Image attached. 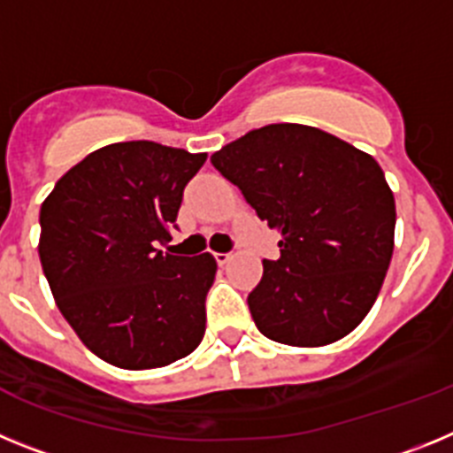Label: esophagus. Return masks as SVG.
I'll list each match as a JSON object with an SVG mask.
<instances>
[{
	"label": "esophagus",
	"mask_w": 453,
	"mask_h": 453,
	"mask_svg": "<svg viewBox=\"0 0 453 453\" xmlns=\"http://www.w3.org/2000/svg\"><path fill=\"white\" fill-rule=\"evenodd\" d=\"M231 258H234V256H231V254H219V251H218V254H215V261H218V265H226V263H229Z\"/></svg>",
	"instance_id": "1"
}]
</instances>
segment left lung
<instances>
[{
  "instance_id": "obj_1",
  "label": "left lung",
  "mask_w": 453,
  "mask_h": 453,
  "mask_svg": "<svg viewBox=\"0 0 453 453\" xmlns=\"http://www.w3.org/2000/svg\"><path fill=\"white\" fill-rule=\"evenodd\" d=\"M215 170L279 231L250 292L265 338L322 347L363 322L395 250V197L365 151L306 124H267L211 156Z\"/></svg>"
}]
</instances>
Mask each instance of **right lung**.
I'll return each mask as SVG.
<instances>
[{
  "label": "right lung",
  "instance_id": "add662e5",
  "mask_svg": "<svg viewBox=\"0 0 453 453\" xmlns=\"http://www.w3.org/2000/svg\"><path fill=\"white\" fill-rule=\"evenodd\" d=\"M206 154L151 140L115 142L67 170L40 208V263L83 345L122 370L165 367L197 349L211 254L174 256L183 188Z\"/></svg>",
  "mask_w": 453,
  "mask_h": 453
}]
</instances>
